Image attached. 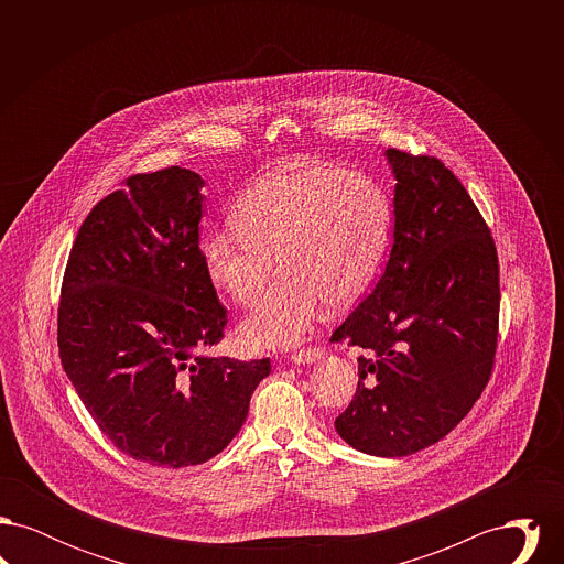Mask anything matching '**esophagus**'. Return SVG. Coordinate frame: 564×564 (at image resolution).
Here are the masks:
<instances>
[{
    "mask_svg": "<svg viewBox=\"0 0 564 564\" xmlns=\"http://www.w3.org/2000/svg\"><path fill=\"white\" fill-rule=\"evenodd\" d=\"M323 355H325V350L322 347H308V349L297 350L295 355H292V361L294 364H315L322 359Z\"/></svg>",
    "mask_w": 564,
    "mask_h": 564,
    "instance_id": "obj_1",
    "label": "esophagus"
}]
</instances>
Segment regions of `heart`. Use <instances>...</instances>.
<instances>
[{
  "mask_svg": "<svg viewBox=\"0 0 564 564\" xmlns=\"http://www.w3.org/2000/svg\"><path fill=\"white\" fill-rule=\"evenodd\" d=\"M235 228L200 237L207 279L251 306L276 272H285L242 322L251 347H294L322 317L323 304L345 308L380 269L391 205L375 180L343 166L306 162L245 192Z\"/></svg>",
  "mask_w": 564,
  "mask_h": 564,
  "instance_id": "1",
  "label": "heart"
}]
</instances>
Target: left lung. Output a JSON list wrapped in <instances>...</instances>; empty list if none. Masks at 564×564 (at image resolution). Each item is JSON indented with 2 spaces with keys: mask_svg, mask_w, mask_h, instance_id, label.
I'll return each mask as SVG.
<instances>
[{
  "mask_svg": "<svg viewBox=\"0 0 564 564\" xmlns=\"http://www.w3.org/2000/svg\"><path fill=\"white\" fill-rule=\"evenodd\" d=\"M395 175L389 262L336 332L361 355L349 408L334 421L361 453L405 456L455 430L492 372L499 258L482 214L435 156L387 150Z\"/></svg>",
  "mask_w": 564,
  "mask_h": 564,
  "instance_id": "8db88e82",
  "label": "left lung"
}]
</instances>
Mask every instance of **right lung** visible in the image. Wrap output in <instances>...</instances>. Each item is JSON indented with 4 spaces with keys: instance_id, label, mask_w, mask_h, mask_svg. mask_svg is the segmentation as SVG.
<instances>
[{
    "instance_id": "1",
    "label": "right lung",
    "mask_w": 564,
    "mask_h": 564,
    "mask_svg": "<svg viewBox=\"0 0 564 564\" xmlns=\"http://www.w3.org/2000/svg\"><path fill=\"white\" fill-rule=\"evenodd\" d=\"M122 184L86 215L69 251L61 364L120 453L200 465L241 430L270 359L203 352L221 340L228 311L198 253L200 175L166 166Z\"/></svg>"
}]
</instances>
